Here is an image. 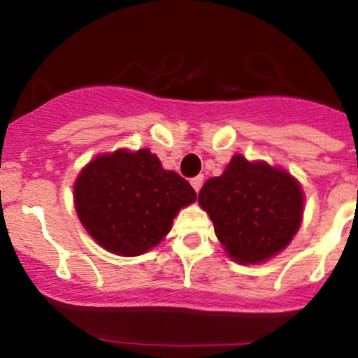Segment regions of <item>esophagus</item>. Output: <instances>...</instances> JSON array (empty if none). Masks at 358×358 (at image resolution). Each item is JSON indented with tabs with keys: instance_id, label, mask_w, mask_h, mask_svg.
Returning a JSON list of instances; mask_svg holds the SVG:
<instances>
[{
	"instance_id": "obj_1",
	"label": "esophagus",
	"mask_w": 358,
	"mask_h": 358,
	"mask_svg": "<svg viewBox=\"0 0 358 358\" xmlns=\"http://www.w3.org/2000/svg\"><path fill=\"white\" fill-rule=\"evenodd\" d=\"M190 183H192L193 190H195L196 193H199V192H200V188H202V185H203V176H202V175L195 176V178H192V180H190Z\"/></svg>"
}]
</instances>
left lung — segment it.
I'll list each match as a JSON object with an SVG mask.
<instances>
[{"label":"left lung","mask_w":358,"mask_h":358,"mask_svg":"<svg viewBox=\"0 0 358 358\" xmlns=\"http://www.w3.org/2000/svg\"><path fill=\"white\" fill-rule=\"evenodd\" d=\"M199 203L227 256L239 264H259L296 236L305 195L282 168L234 155L224 173L203 183Z\"/></svg>","instance_id":"1"}]
</instances>
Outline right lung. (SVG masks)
<instances>
[{
  "label": "right lung",
  "mask_w": 358,
  "mask_h": 358,
  "mask_svg": "<svg viewBox=\"0 0 358 358\" xmlns=\"http://www.w3.org/2000/svg\"><path fill=\"white\" fill-rule=\"evenodd\" d=\"M196 200L187 180L165 170L148 148H126L89 162L73 183L85 231L117 256H141L171 231L176 213Z\"/></svg>",
  "instance_id": "1"
}]
</instances>
